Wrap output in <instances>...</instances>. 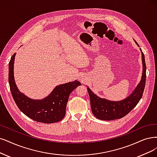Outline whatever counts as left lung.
<instances>
[{
  "instance_id": "1",
  "label": "left lung",
  "mask_w": 157,
  "mask_h": 157,
  "mask_svg": "<svg viewBox=\"0 0 157 157\" xmlns=\"http://www.w3.org/2000/svg\"><path fill=\"white\" fill-rule=\"evenodd\" d=\"M135 41L139 46L135 40ZM140 50L142 53L143 65V72L140 82L136 86L134 91L125 99L117 101H110L105 98L98 97L89 88V86L87 87L92 112L98 119L109 121L123 118L130 113L140 100L146 85V65L144 54L141 48Z\"/></svg>"
}]
</instances>
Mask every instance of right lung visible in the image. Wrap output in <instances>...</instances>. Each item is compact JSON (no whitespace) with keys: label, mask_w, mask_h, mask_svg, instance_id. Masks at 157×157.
I'll use <instances>...</instances> for the list:
<instances>
[{"label":"right lung","mask_w":157,"mask_h":157,"mask_svg":"<svg viewBox=\"0 0 157 157\" xmlns=\"http://www.w3.org/2000/svg\"><path fill=\"white\" fill-rule=\"evenodd\" d=\"M14 54L9 63L8 81L11 93L20 111L30 118L40 123L52 124L61 121L66 114V107L70 94L81 85L75 80L56 86L51 93L43 100H33L19 90L13 75Z\"/></svg>","instance_id":"right-lung-1"}]
</instances>
